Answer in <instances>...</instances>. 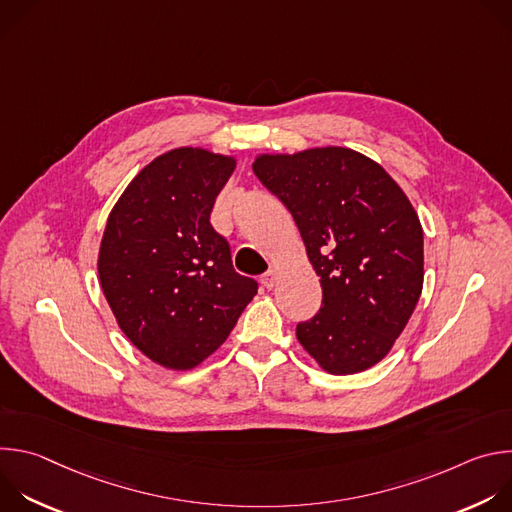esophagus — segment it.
I'll list each match as a JSON object with an SVG mask.
<instances>
[{
    "label": "esophagus",
    "instance_id": "34e87169",
    "mask_svg": "<svg viewBox=\"0 0 512 512\" xmlns=\"http://www.w3.org/2000/svg\"><path fill=\"white\" fill-rule=\"evenodd\" d=\"M275 279H277L275 269H269L265 275H261V283H263V287H267V289H271V287L275 285Z\"/></svg>",
    "mask_w": 512,
    "mask_h": 512
}]
</instances>
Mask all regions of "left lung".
Instances as JSON below:
<instances>
[{
	"label": "left lung",
	"instance_id": "left-lung-1",
	"mask_svg": "<svg viewBox=\"0 0 512 512\" xmlns=\"http://www.w3.org/2000/svg\"><path fill=\"white\" fill-rule=\"evenodd\" d=\"M259 182L294 216L320 277L322 306L296 326L332 375L377 364L407 326L423 285L419 218L373 160L346 148L261 156Z\"/></svg>",
	"mask_w": 512,
	"mask_h": 512
}]
</instances>
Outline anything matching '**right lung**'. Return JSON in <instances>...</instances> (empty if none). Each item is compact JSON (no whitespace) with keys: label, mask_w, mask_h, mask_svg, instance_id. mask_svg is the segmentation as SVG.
Here are the masks:
<instances>
[{"label":"right lung","mask_w":512,"mask_h":512,"mask_svg":"<svg viewBox=\"0 0 512 512\" xmlns=\"http://www.w3.org/2000/svg\"><path fill=\"white\" fill-rule=\"evenodd\" d=\"M235 160L180 148L145 166L109 214L99 253L103 294L125 336L168 369L221 346L257 294L210 225Z\"/></svg>","instance_id":"1"}]
</instances>
